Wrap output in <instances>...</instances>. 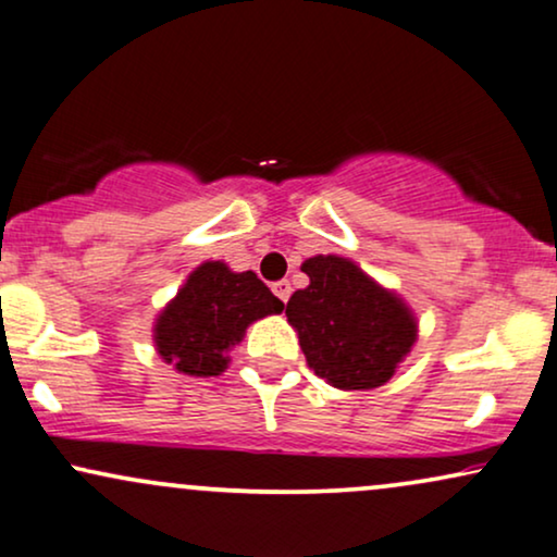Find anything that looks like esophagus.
<instances>
[{
  "label": "esophagus",
  "mask_w": 557,
  "mask_h": 557,
  "mask_svg": "<svg viewBox=\"0 0 557 557\" xmlns=\"http://www.w3.org/2000/svg\"><path fill=\"white\" fill-rule=\"evenodd\" d=\"M272 293H274V296H277L280 300H283V304H287V298H290L293 287H290V283H287V280H280V283L272 285Z\"/></svg>",
  "instance_id": "34e87169"
}]
</instances>
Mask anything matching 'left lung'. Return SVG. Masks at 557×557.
I'll return each instance as SVG.
<instances>
[{"instance_id": "1", "label": "left lung", "mask_w": 557, "mask_h": 557, "mask_svg": "<svg viewBox=\"0 0 557 557\" xmlns=\"http://www.w3.org/2000/svg\"><path fill=\"white\" fill-rule=\"evenodd\" d=\"M311 280L287 300L313 373L337 388H376L418 337L410 308L343 257H313L300 267Z\"/></svg>"}]
</instances>
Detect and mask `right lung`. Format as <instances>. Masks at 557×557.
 <instances>
[{"mask_svg":"<svg viewBox=\"0 0 557 557\" xmlns=\"http://www.w3.org/2000/svg\"><path fill=\"white\" fill-rule=\"evenodd\" d=\"M283 308L253 272H231L223 261H205L160 313L158 352L181 373L220 376L246 326Z\"/></svg>","mask_w":557,"mask_h":557,"instance_id":"obj_1","label":"right lung"}]
</instances>
